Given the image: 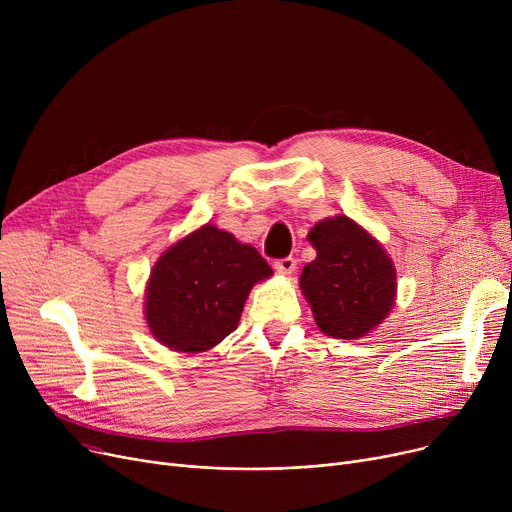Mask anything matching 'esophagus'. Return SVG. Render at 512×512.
<instances>
[{"instance_id":"obj_1","label":"esophagus","mask_w":512,"mask_h":512,"mask_svg":"<svg viewBox=\"0 0 512 512\" xmlns=\"http://www.w3.org/2000/svg\"><path fill=\"white\" fill-rule=\"evenodd\" d=\"M274 267H276L278 274L290 276V274L294 272V267H297V261H294L292 257H284V259H278V261L274 263Z\"/></svg>"}]
</instances>
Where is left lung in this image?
Instances as JSON below:
<instances>
[{
    "mask_svg": "<svg viewBox=\"0 0 512 512\" xmlns=\"http://www.w3.org/2000/svg\"><path fill=\"white\" fill-rule=\"evenodd\" d=\"M307 238L317 257L303 267L301 290L317 328L342 340L367 336L390 315L396 299L392 259L346 215L317 222Z\"/></svg>",
    "mask_w": 512,
    "mask_h": 512,
    "instance_id": "8db88e82",
    "label": "left lung"
}]
</instances>
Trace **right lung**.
<instances>
[{
	"mask_svg": "<svg viewBox=\"0 0 512 512\" xmlns=\"http://www.w3.org/2000/svg\"><path fill=\"white\" fill-rule=\"evenodd\" d=\"M274 272L259 251L205 224L155 261L145 319L155 340L178 353H205L238 326L251 288Z\"/></svg>",
	"mask_w": 512,
	"mask_h": 512,
	"instance_id": "obj_1",
	"label": "right lung"
}]
</instances>
